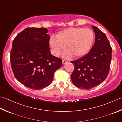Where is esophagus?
<instances>
[{
    "mask_svg": "<svg viewBox=\"0 0 122 122\" xmlns=\"http://www.w3.org/2000/svg\"><path fill=\"white\" fill-rule=\"evenodd\" d=\"M62 62H63V64H65L67 61H65V60H63V61H62Z\"/></svg>",
    "mask_w": 122,
    "mask_h": 122,
    "instance_id": "1",
    "label": "esophagus"
}]
</instances>
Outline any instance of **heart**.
I'll return each instance as SVG.
<instances>
[{"label": "heart", "instance_id": "1", "mask_svg": "<svg viewBox=\"0 0 122 122\" xmlns=\"http://www.w3.org/2000/svg\"><path fill=\"white\" fill-rule=\"evenodd\" d=\"M94 34L92 29L72 27L59 31L56 37H52L50 44L55 56H58L66 46L67 51L62 56L69 58L74 56L81 57L86 55L92 46Z\"/></svg>", "mask_w": 122, "mask_h": 122}]
</instances>
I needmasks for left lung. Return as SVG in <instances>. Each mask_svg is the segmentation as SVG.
I'll list each match as a JSON object with an SVG mask.
<instances>
[{"mask_svg": "<svg viewBox=\"0 0 122 122\" xmlns=\"http://www.w3.org/2000/svg\"><path fill=\"white\" fill-rule=\"evenodd\" d=\"M95 41L88 54L71 61L74 70L71 75L73 83L78 88L89 89L102 83L110 68L112 49L105 34L92 26Z\"/></svg>", "mask_w": 122, "mask_h": 122, "instance_id": "obj_1", "label": "left lung"}]
</instances>
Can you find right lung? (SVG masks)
<instances>
[{"instance_id": "1", "label": "right lung", "mask_w": 122, "mask_h": 122, "mask_svg": "<svg viewBox=\"0 0 122 122\" xmlns=\"http://www.w3.org/2000/svg\"><path fill=\"white\" fill-rule=\"evenodd\" d=\"M46 28H27L14 39L10 63L14 76L27 87L41 89L50 85L62 60L51 53Z\"/></svg>"}]
</instances>
